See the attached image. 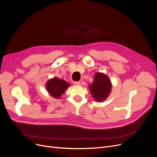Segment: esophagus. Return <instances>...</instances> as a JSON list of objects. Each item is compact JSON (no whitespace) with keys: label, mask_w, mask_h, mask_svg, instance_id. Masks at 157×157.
I'll return each mask as SVG.
<instances>
[{"label":"esophagus","mask_w":157,"mask_h":157,"mask_svg":"<svg viewBox=\"0 0 157 157\" xmlns=\"http://www.w3.org/2000/svg\"><path fill=\"white\" fill-rule=\"evenodd\" d=\"M74 85H76V86H79V85H81V83L79 82V81H74Z\"/></svg>","instance_id":"34e87169"}]
</instances>
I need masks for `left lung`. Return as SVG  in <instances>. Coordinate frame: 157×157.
<instances>
[{"label": "left lung", "mask_w": 157, "mask_h": 157, "mask_svg": "<svg viewBox=\"0 0 157 157\" xmlns=\"http://www.w3.org/2000/svg\"><path fill=\"white\" fill-rule=\"evenodd\" d=\"M111 81L106 75L103 73H96L92 85H90V92L92 97L97 101L105 100L110 93Z\"/></svg>", "instance_id": "left-lung-1"}]
</instances>
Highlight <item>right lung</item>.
Listing matches in <instances>:
<instances>
[{
  "mask_svg": "<svg viewBox=\"0 0 157 157\" xmlns=\"http://www.w3.org/2000/svg\"><path fill=\"white\" fill-rule=\"evenodd\" d=\"M70 86V84L65 81L59 79L57 78L48 81L46 84L47 90L48 92L55 98H59L60 95L64 93V91Z\"/></svg>",
  "mask_w": 157,
  "mask_h": 157,
  "instance_id": "add662e5",
  "label": "right lung"
}]
</instances>
